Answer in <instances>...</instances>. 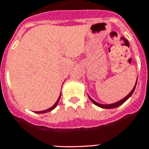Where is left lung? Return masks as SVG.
<instances>
[{"label":"left lung","instance_id":"obj_1","mask_svg":"<svg viewBox=\"0 0 149 149\" xmlns=\"http://www.w3.org/2000/svg\"><path fill=\"white\" fill-rule=\"evenodd\" d=\"M136 84H137V81L136 83H135V85H134V88L132 89V91H131L129 93V94H127L126 97H125V98H123L122 100H119V101L116 102V103H114V104H100V103H97V102H96L95 100H93L92 98L90 97V96H88L89 98H90V100H91V101L93 102V104H95V105H97V106L100 107H101V108H104V109H111V108H115V107H118V106H120V105H121L122 104H124L126 100H127L128 98L131 97V96L132 95V93H134V90H135V86H136Z\"/></svg>","mask_w":149,"mask_h":149}]
</instances>
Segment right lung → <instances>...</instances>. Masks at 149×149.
<instances>
[{"label":"right lung","instance_id":"right-lung-1","mask_svg":"<svg viewBox=\"0 0 149 149\" xmlns=\"http://www.w3.org/2000/svg\"><path fill=\"white\" fill-rule=\"evenodd\" d=\"M60 97H61V94H60V96H59V97H58V99L57 100V101H56V103H55V104H54L53 106L52 107H50V108L47 109V110H45V111H36V113H46V112H49V111H52V110H53L54 108H56V107L57 106V104H58V101H59V99H60Z\"/></svg>","mask_w":149,"mask_h":149}]
</instances>
